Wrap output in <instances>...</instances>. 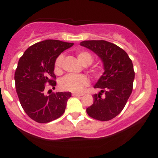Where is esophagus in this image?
Wrapping results in <instances>:
<instances>
[{
	"mask_svg": "<svg viewBox=\"0 0 158 158\" xmlns=\"http://www.w3.org/2000/svg\"><path fill=\"white\" fill-rule=\"evenodd\" d=\"M72 95H73V97H81V96H83L84 94H79V93H73V94H72Z\"/></svg>",
	"mask_w": 158,
	"mask_h": 158,
	"instance_id": "obj_1",
	"label": "esophagus"
}]
</instances>
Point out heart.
Segmentation results:
<instances>
[{"mask_svg":"<svg viewBox=\"0 0 158 158\" xmlns=\"http://www.w3.org/2000/svg\"><path fill=\"white\" fill-rule=\"evenodd\" d=\"M78 59L83 65L90 64L93 61V56L90 52L86 51H79L77 54ZM64 56L60 54L56 58L54 63V71L56 74L61 73ZM88 85V79L85 75H69L65 76L59 81V88L63 90L71 92H80L85 86Z\"/></svg>","mask_w":158,"mask_h":158,"instance_id":"obj_1","label":"heart"}]
</instances>
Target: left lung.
<instances>
[{
  "instance_id": "8db88e82",
  "label": "left lung",
  "mask_w": 158,
  "mask_h": 158,
  "mask_svg": "<svg viewBox=\"0 0 158 158\" xmlns=\"http://www.w3.org/2000/svg\"><path fill=\"white\" fill-rule=\"evenodd\" d=\"M80 45L98 56L104 69L94 86L100 91L94 94L93 104L86 111L94 119L110 120L122 111L132 92L135 79L132 61L125 50L108 41H84ZM102 93L105 94L103 98L101 97Z\"/></svg>"
}]
</instances>
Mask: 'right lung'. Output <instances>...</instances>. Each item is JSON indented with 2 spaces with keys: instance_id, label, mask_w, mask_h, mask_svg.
Listing matches in <instances>:
<instances>
[{
  "instance_id": "1",
  "label": "right lung",
  "mask_w": 158,
  "mask_h": 158,
  "mask_svg": "<svg viewBox=\"0 0 158 158\" xmlns=\"http://www.w3.org/2000/svg\"><path fill=\"white\" fill-rule=\"evenodd\" d=\"M73 43L48 39L30 47L20 58L15 73V88L26 114L39 123H47L64 114L70 92H57L47 96L45 84L55 88L54 63Z\"/></svg>"
}]
</instances>
